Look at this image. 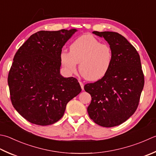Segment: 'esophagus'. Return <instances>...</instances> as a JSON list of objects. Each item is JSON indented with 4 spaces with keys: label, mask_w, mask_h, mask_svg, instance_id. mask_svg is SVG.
Wrapping results in <instances>:
<instances>
[{
    "label": "esophagus",
    "mask_w": 156,
    "mask_h": 156,
    "mask_svg": "<svg viewBox=\"0 0 156 156\" xmlns=\"http://www.w3.org/2000/svg\"><path fill=\"white\" fill-rule=\"evenodd\" d=\"M79 83H80V87H81V88L82 90H84V84L82 83V82H79Z\"/></svg>",
    "instance_id": "34e87169"
}]
</instances>
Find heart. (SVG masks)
<instances>
[{
  "label": "heart",
  "mask_w": 156,
  "mask_h": 156,
  "mask_svg": "<svg viewBox=\"0 0 156 156\" xmlns=\"http://www.w3.org/2000/svg\"><path fill=\"white\" fill-rule=\"evenodd\" d=\"M60 61L65 71L73 74L77 69L85 80H100L108 72L113 61L111 47L91 35H83L69 46V52L62 51Z\"/></svg>",
  "instance_id": "b5f03b06"
}]
</instances>
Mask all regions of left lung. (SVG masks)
<instances>
[{"label": "left lung", "mask_w": 156, "mask_h": 156, "mask_svg": "<svg viewBox=\"0 0 156 156\" xmlns=\"http://www.w3.org/2000/svg\"><path fill=\"white\" fill-rule=\"evenodd\" d=\"M93 33L108 42L113 61L105 76L94 83L85 84V91L92 98L87 112L91 120L100 126H118L135 112L139 105L144 87L140 56L136 48L120 34Z\"/></svg>", "instance_id": "1"}]
</instances>
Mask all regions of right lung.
Masks as SVG:
<instances>
[{
	"instance_id": "obj_1",
	"label": "right lung",
	"mask_w": 156,
	"mask_h": 156,
	"mask_svg": "<svg viewBox=\"0 0 156 156\" xmlns=\"http://www.w3.org/2000/svg\"><path fill=\"white\" fill-rule=\"evenodd\" d=\"M76 29L39 31L18 49L8 76L14 108L32 124L47 126L63 117L66 105L81 92L77 79L60 74V54Z\"/></svg>"
}]
</instances>
